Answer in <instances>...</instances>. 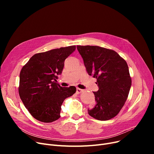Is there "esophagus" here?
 I'll use <instances>...</instances> for the list:
<instances>
[{"label": "esophagus", "instance_id": "1", "mask_svg": "<svg viewBox=\"0 0 154 154\" xmlns=\"http://www.w3.org/2000/svg\"><path fill=\"white\" fill-rule=\"evenodd\" d=\"M84 91V90H82V89H81V88H77V94H80V93H82V92Z\"/></svg>", "mask_w": 154, "mask_h": 154}]
</instances>
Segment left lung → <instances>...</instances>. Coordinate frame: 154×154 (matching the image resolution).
Returning a JSON list of instances; mask_svg holds the SVG:
<instances>
[{"label": "left lung", "mask_w": 154, "mask_h": 154, "mask_svg": "<svg viewBox=\"0 0 154 154\" xmlns=\"http://www.w3.org/2000/svg\"><path fill=\"white\" fill-rule=\"evenodd\" d=\"M87 72L96 78L99 87L93 92L96 103L88 114L99 120L116 117L124 106L132 84L126 61L114 51L99 46L77 45Z\"/></svg>", "instance_id": "1"}]
</instances>
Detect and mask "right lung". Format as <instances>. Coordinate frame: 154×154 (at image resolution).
I'll return each instance as SVG.
<instances>
[{
    "instance_id": "right-lung-1",
    "label": "right lung",
    "mask_w": 154,
    "mask_h": 154,
    "mask_svg": "<svg viewBox=\"0 0 154 154\" xmlns=\"http://www.w3.org/2000/svg\"><path fill=\"white\" fill-rule=\"evenodd\" d=\"M75 48L72 45L36 54L23 66L19 95L26 108L37 120L49 123L59 119L63 100L75 93V87H62L56 82L65 60Z\"/></svg>"
}]
</instances>
